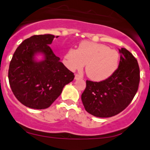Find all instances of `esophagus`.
I'll list each match as a JSON object with an SVG mask.
<instances>
[{
    "label": "esophagus",
    "instance_id": "1",
    "mask_svg": "<svg viewBox=\"0 0 150 150\" xmlns=\"http://www.w3.org/2000/svg\"><path fill=\"white\" fill-rule=\"evenodd\" d=\"M81 78H83V76H82L81 75H80V74H75V80H79V79H81Z\"/></svg>",
    "mask_w": 150,
    "mask_h": 150
}]
</instances>
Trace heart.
<instances>
[{
  "label": "heart",
  "instance_id": "b5f03b06",
  "mask_svg": "<svg viewBox=\"0 0 150 150\" xmlns=\"http://www.w3.org/2000/svg\"><path fill=\"white\" fill-rule=\"evenodd\" d=\"M119 52L107 45L83 41L78 50L69 49L64 57V63L70 70H81L86 64V75L91 80L102 81L116 70L119 63Z\"/></svg>",
  "mask_w": 150,
  "mask_h": 150
}]
</instances>
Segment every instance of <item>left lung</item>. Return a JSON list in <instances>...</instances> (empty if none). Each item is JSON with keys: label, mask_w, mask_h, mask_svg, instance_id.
<instances>
[{"label": "left lung", "mask_w": 150, "mask_h": 150, "mask_svg": "<svg viewBox=\"0 0 150 150\" xmlns=\"http://www.w3.org/2000/svg\"><path fill=\"white\" fill-rule=\"evenodd\" d=\"M121 53L119 67L107 79L100 82L86 80L81 95L86 111L96 117L117 115L130 104L138 91L139 67L136 58L127 49Z\"/></svg>", "instance_id": "left-lung-1"}]
</instances>
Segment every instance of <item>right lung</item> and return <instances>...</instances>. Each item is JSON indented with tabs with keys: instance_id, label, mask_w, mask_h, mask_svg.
Masks as SVG:
<instances>
[{
	"instance_id": "add662e5",
	"label": "right lung",
	"mask_w": 150,
	"mask_h": 150,
	"mask_svg": "<svg viewBox=\"0 0 150 150\" xmlns=\"http://www.w3.org/2000/svg\"><path fill=\"white\" fill-rule=\"evenodd\" d=\"M54 37L44 34L25 39L17 47L11 60V88L18 101L29 108L45 109L50 107L60 95L64 86L75 77L50 47ZM38 52L45 55L43 61L36 62L33 59Z\"/></svg>"
}]
</instances>
